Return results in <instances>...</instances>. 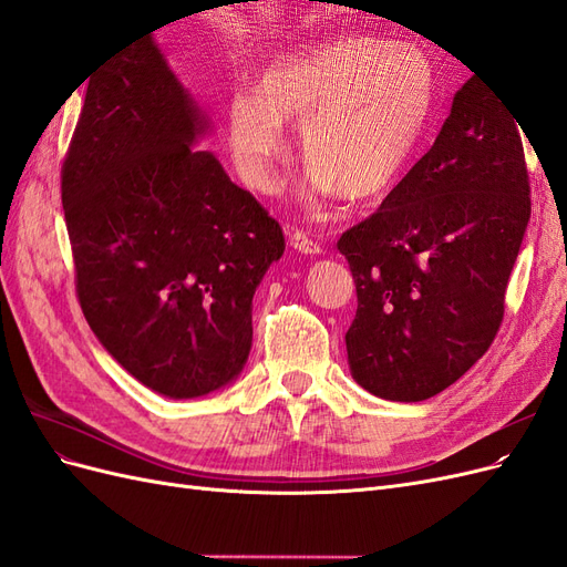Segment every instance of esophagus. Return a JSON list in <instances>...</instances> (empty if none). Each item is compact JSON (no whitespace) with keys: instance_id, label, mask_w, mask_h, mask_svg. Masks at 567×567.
I'll return each instance as SVG.
<instances>
[{"instance_id":"esophagus-1","label":"esophagus","mask_w":567,"mask_h":567,"mask_svg":"<svg viewBox=\"0 0 567 567\" xmlns=\"http://www.w3.org/2000/svg\"><path fill=\"white\" fill-rule=\"evenodd\" d=\"M290 246H293L298 252H305V255H317L321 250V246L315 241V238L302 229H296L293 234H290Z\"/></svg>"}]
</instances>
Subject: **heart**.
<instances>
[{"label":"heart","mask_w":567,"mask_h":567,"mask_svg":"<svg viewBox=\"0 0 567 567\" xmlns=\"http://www.w3.org/2000/svg\"><path fill=\"white\" fill-rule=\"evenodd\" d=\"M433 101L435 65L419 44L350 35L279 59L257 94H236L229 142L244 175L269 186L286 148L284 123H300L315 192L373 200L404 173Z\"/></svg>","instance_id":"b5f03b06"}]
</instances>
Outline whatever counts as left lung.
<instances>
[{"label": "left lung", "mask_w": 567, "mask_h": 567, "mask_svg": "<svg viewBox=\"0 0 567 567\" xmlns=\"http://www.w3.org/2000/svg\"><path fill=\"white\" fill-rule=\"evenodd\" d=\"M518 126L471 78L431 151L379 210L338 238L357 286L350 371L379 398H433L499 331L532 205Z\"/></svg>", "instance_id": "8db88e82"}]
</instances>
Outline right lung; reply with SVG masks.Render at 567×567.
<instances>
[{
  "label": "right lung",
  "mask_w": 567,
  "mask_h": 567,
  "mask_svg": "<svg viewBox=\"0 0 567 567\" xmlns=\"http://www.w3.org/2000/svg\"><path fill=\"white\" fill-rule=\"evenodd\" d=\"M205 125L146 35L90 78L61 165L82 315L120 367L175 400L241 373L255 288L286 248L262 203L192 148Z\"/></svg>",
  "instance_id": "obj_1"
}]
</instances>
